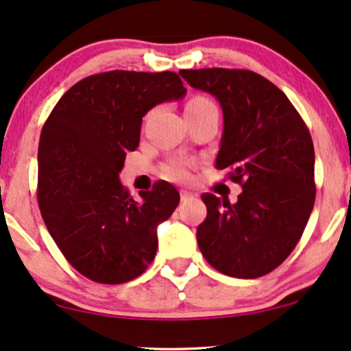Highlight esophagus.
Masks as SVG:
<instances>
[{
	"instance_id": "34e87169",
	"label": "esophagus",
	"mask_w": 351,
	"mask_h": 351,
	"mask_svg": "<svg viewBox=\"0 0 351 351\" xmlns=\"http://www.w3.org/2000/svg\"><path fill=\"white\" fill-rule=\"evenodd\" d=\"M190 198H193V193L189 192V190H180V200L187 202Z\"/></svg>"
}]
</instances>
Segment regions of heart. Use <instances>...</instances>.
<instances>
[{"mask_svg":"<svg viewBox=\"0 0 351 351\" xmlns=\"http://www.w3.org/2000/svg\"><path fill=\"white\" fill-rule=\"evenodd\" d=\"M211 104V101H208L206 97H202V96H197L193 99H190L187 107H198V106H208ZM169 174L172 177H176V179H184L185 176H187V169H185L182 164H174L171 169H169Z\"/></svg>","mask_w":351,"mask_h":351,"instance_id":"1","label":"heart"}]
</instances>
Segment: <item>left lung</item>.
I'll use <instances>...</instances> for the list:
<instances>
[{
  "instance_id": "left-lung-1",
  "label": "left lung",
  "mask_w": 351,
  "mask_h": 351,
  "mask_svg": "<svg viewBox=\"0 0 351 351\" xmlns=\"http://www.w3.org/2000/svg\"><path fill=\"white\" fill-rule=\"evenodd\" d=\"M219 102L223 135L216 167L242 192L236 203L203 193L197 242L211 267L234 278L275 270L296 247L315 200L314 145L301 115L274 83L247 70H180Z\"/></svg>"
}]
</instances>
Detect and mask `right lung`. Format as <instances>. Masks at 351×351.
<instances>
[{"mask_svg":"<svg viewBox=\"0 0 351 351\" xmlns=\"http://www.w3.org/2000/svg\"><path fill=\"white\" fill-rule=\"evenodd\" d=\"M187 89L172 71H107L81 80L51 110L38 141V206L66 261L89 280L119 285L154 261L158 226L180 202L156 182L135 200L119 174L140 145L143 117Z\"/></svg>","mask_w":351,"mask_h":351,"instance_id":"1","label":"right lung"}]
</instances>
